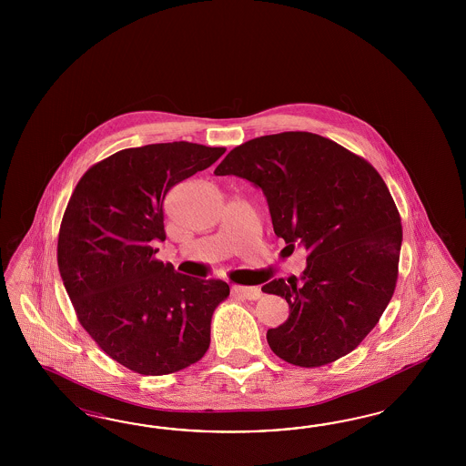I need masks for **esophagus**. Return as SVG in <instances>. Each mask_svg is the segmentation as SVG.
<instances>
[{"label": "esophagus", "mask_w": 466, "mask_h": 466, "mask_svg": "<svg viewBox=\"0 0 466 466\" xmlns=\"http://www.w3.org/2000/svg\"><path fill=\"white\" fill-rule=\"evenodd\" d=\"M232 292H234L236 296L248 299V300H256V299L261 297V290H259L258 287H240V285H236V287L232 289Z\"/></svg>", "instance_id": "1"}]
</instances>
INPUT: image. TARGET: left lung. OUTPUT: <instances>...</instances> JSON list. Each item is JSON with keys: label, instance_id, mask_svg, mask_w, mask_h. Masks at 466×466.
<instances>
[{"label": "left lung", "instance_id": "1", "mask_svg": "<svg viewBox=\"0 0 466 466\" xmlns=\"http://www.w3.org/2000/svg\"><path fill=\"white\" fill-rule=\"evenodd\" d=\"M215 174L259 187L277 238L308 251L300 280L261 289L290 309L268 329L269 349L299 367L352 352L378 325L398 279L401 218L380 172L325 137L285 131L236 147Z\"/></svg>", "mask_w": 466, "mask_h": 466}]
</instances>
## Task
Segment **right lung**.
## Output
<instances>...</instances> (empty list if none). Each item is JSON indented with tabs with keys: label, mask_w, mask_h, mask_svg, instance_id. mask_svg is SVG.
<instances>
[{
	"label": "right lung",
	"mask_w": 466,
	"mask_h": 466,
	"mask_svg": "<svg viewBox=\"0 0 466 466\" xmlns=\"http://www.w3.org/2000/svg\"><path fill=\"white\" fill-rule=\"evenodd\" d=\"M224 147L189 141L127 148L85 172L57 238V267L76 318L104 352L143 376L198 362L213 310L230 289L156 259L170 187L208 169Z\"/></svg>",
	"instance_id": "1"
}]
</instances>
